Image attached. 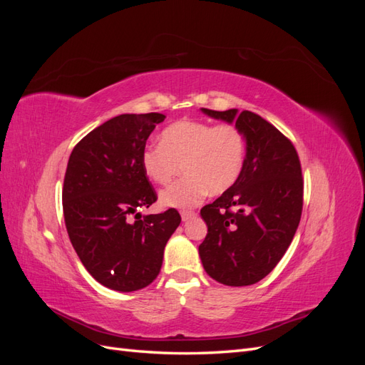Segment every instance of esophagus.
I'll return each mask as SVG.
<instances>
[{"label": "esophagus", "instance_id": "esophagus-1", "mask_svg": "<svg viewBox=\"0 0 365 365\" xmlns=\"http://www.w3.org/2000/svg\"><path fill=\"white\" fill-rule=\"evenodd\" d=\"M193 216H195V212H192V210H182V212H181L182 222H185V220H189Z\"/></svg>", "mask_w": 365, "mask_h": 365}]
</instances>
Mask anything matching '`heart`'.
I'll return each instance as SVG.
<instances>
[{
  "label": "heart",
  "mask_w": 365,
  "mask_h": 365,
  "mask_svg": "<svg viewBox=\"0 0 365 365\" xmlns=\"http://www.w3.org/2000/svg\"><path fill=\"white\" fill-rule=\"evenodd\" d=\"M247 143L233 125L181 120L161 132L160 146L141 153V168L157 184L172 181L182 165L184 178L160 193L164 207L190 208L208 193L220 195L233 185L244 168Z\"/></svg>",
  "instance_id": "heart-1"
}]
</instances>
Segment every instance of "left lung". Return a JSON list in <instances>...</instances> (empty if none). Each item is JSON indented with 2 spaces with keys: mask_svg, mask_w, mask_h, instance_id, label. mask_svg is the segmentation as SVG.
<instances>
[{
  "mask_svg": "<svg viewBox=\"0 0 365 365\" xmlns=\"http://www.w3.org/2000/svg\"><path fill=\"white\" fill-rule=\"evenodd\" d=\"M201 111L235 123L247 143L237 181L202 207L207 236L200 245L210 277L227 286L260 282L289 248L303 208L302 165L292 143L251 111Z\"/></svg>",
  "mask_w": 365,
  "mask_h": 365,
  "instance_id": "left-lung-1",
  "label": "left lung"
}]
</instances>
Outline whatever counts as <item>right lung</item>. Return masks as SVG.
<instances>
[{
	"instance_id": "obj_1",
	"label": "right lung",
	"mask_w": 365,
	"mask_h": 365,
	"mask_svg": "<svg viewBox=\"0 0 365 365\" xmlns=\"http://www.w3.org/2000/svg\"><path fill=\"white\" fill-rule=\"evenodd\" d=\"M164 118L158 113L117 115L77 143L68 160L65 227L86 271L109 289L132 292L155 280L164 247L181 222L175 208L137 212L157 201L141 153Z\"/></svg>"
}]
</instances>
